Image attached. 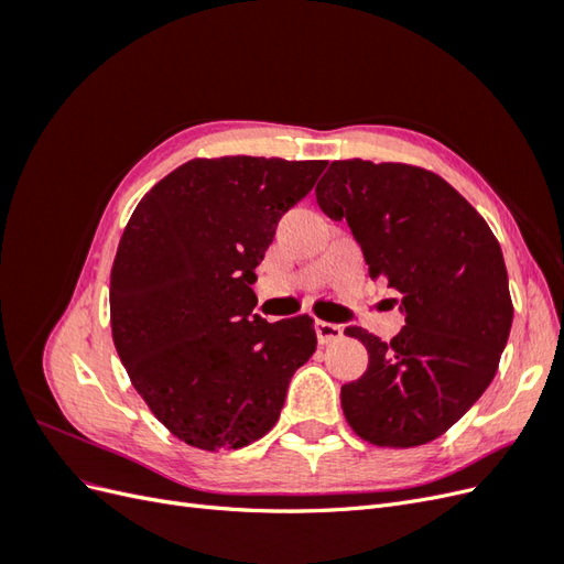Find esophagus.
<instances>
[{"mask_svg": "<svg viewBox=\"0 0 564 564\" xmlns=\"http://www.w3.org/2000/svg\"><path fill=\"white\" fill-rule=\"evenodd\" d=\"M315 334H317L319 344H332V340L344 336V327H340V324H334V322L317 319L315 322Z\"/></svg>", "mask_w": 564, "mask_h": 564, "instance_id": "1", "label": "esophagus"}]
</instances>
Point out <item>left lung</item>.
Instances as JSON below:
<instances>
[{"instance_id":"1","label":"left lung","mask_w":564,"mask_h":564,"mask_svg":"<svg viewBox=\"0 0 564 564\" xmlns=\"http://www.w3.org/2000/svg\"><path fill=\"white\" fill-rule=\"evenodd\" d=\"M319 209L346 220L369 265L402 294L390 344L360 327L369 365L340 388L350 429L379 447H419L464 416L497 373L513 324L497 237L466 197L419 166L332 162Z\"/></svg>"}]
</instances>
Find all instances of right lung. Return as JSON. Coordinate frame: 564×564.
Returning <instances> with one entry per match:
<instances>
[{
	"instance_id": "obj_1",
	"label": "right lung",
	"mask_w": 564,
	"mask_h": 564,
	"mask_svg": "<svg viewBox=\"0 0 564 564\" xmlns=\"http://www.w3.org/2000/svg\"><path fill=\"white\" fill-rule=\"evenodd\" d=\"M327 162L191 160L139 202L110 275L112 340L133 388L197 449H240L278 423L317 336L308 315H253L256 265Z\"/></svg>"
}]
</instances>
